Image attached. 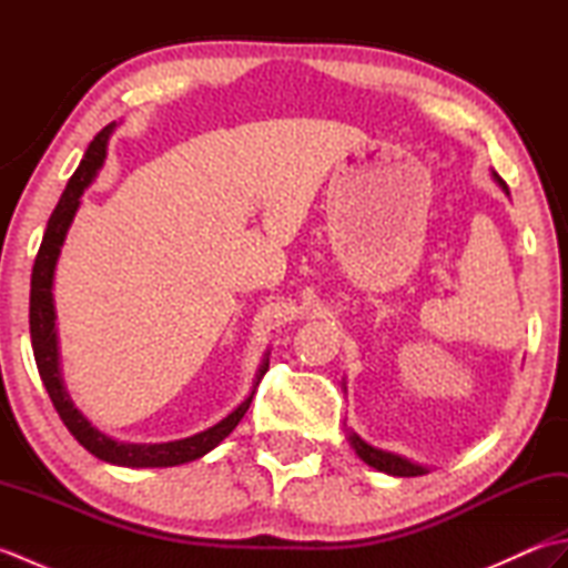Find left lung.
<instances>
[{"instance_id":"obj_1","label":"left lung","mask_w":568,"mask_h":568,"mask_svg":"<svg viewBox=\"0 0 568 568\" xmlns=\"http://www.w3.org/2000/svg\"><path fill=\"white\" fill-rule=\"evenodd\" d=\"M493 178H496V183L505 190V195H510V190H508V185H505V180H503L498 173H493ZM348 442H352L354 452L358 454L361 462H366L368 466H373L376 470H383V474L403 476V478H409V476H425V474H427L425 466L407 462V458L397 456V454L376 449V446H371V444H366L364 439H361L356 432H348Z\"/></svg>"}]
</instances>
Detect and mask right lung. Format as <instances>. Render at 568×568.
<instances>
[{"label":"right lung","mask_w":568,"mask_h":568,"mask_svg":"<svg viewBox=\"0 0 568 568\" xmlns=\"http://www.w3.org/2000/svg\"><path fill=\"white\" fill-rule=\"evenodd\" d=\"M114 131V124L104 126L98 136L84 151V159L80 161L78 171L72 173L68 180V187L63 197L55 204V210L48 220L45 234L41 241L39 256L33 263L31 273V300H29V327H31V346L36 356V366H39L41 381L45 385L48 395H51V403L55 413L63 419V425L70 429L72 437H75L84 449L94 454L106 464L116 466H131V468H159V466H180L187 462H195V458L212 452L216 444L224 442L234 427L246 415V409L253 400V393H256L261 378L268 371V354H265L263 364L258 366L256 378H253V390L248 397L241 403L236 409H232L224 419L216 422L214 427L204 429L200 434H192L185 439L175 442H163V444H126L106 437L98 427H92V422L84 417L80 409L72 405L70 395L63 385V376H60V358H58V332H55V307H53V275H55V263L60 256V248H63V241L68 229L72 224V216H75L80 207V197L84 187H88L94 175L102 168L106 159V141Z\"/></svg>","instance_id":"add662e5"}]
</instances>
